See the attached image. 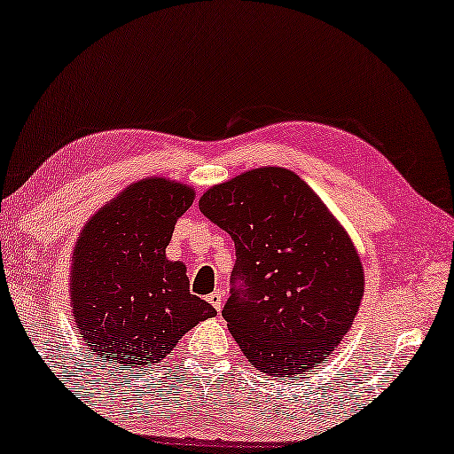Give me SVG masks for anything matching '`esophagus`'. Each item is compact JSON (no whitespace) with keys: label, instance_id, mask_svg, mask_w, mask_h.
I'll list each match as a JSON object with an SVG mask.
<instances>
[{"label":"esophagus","instance_id":"1","mask_svg":"<svg viewBox=\"0 0 454 454\" xmlns=\"http://www.w3.org/2000/svg\"><path fill=\"white\" fill-rule=\"evenodd\" d=\"M207 301H209L215 309L221 311V308H223V294L217 289V292H213L209 297H207Z\"/></svg>","mask_w":454,"mask_h":454}]
</instances>
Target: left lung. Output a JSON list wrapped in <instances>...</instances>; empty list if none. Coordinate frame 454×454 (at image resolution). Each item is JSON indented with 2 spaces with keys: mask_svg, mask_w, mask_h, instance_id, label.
<instances>
[{
  "mask_svg": "<svg viewBox=\"0 0 454 454\" xmlns=\"http://www.w3.org/2000/svg\"><path fill=\"white\" fill-rule=\"evenodd\" d=\"M199 209L235 243L221 314L251 366L279 380L317 366L364 295L358 254L328 207L292 170L267 167L209 189Z\"/></svg>",
  "mask_w": 454,
  "mask_h": 454,
  "instance_id": "8db88e82",
  "label": "left lung"
}]
</instances>
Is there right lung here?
I'll return each instance as SVG.
<instances>
[{"label": "right lung", "mask_w": 454, "mask_h": 454, "mask_svg": "<svg viewBox=\"0 0 454 454\" xmlns=\"http://www.w3.org/2000/svg\"><path fill=\"white\" fill-rule=\"evenodd\" d=\"M195 192L145 178L94 215L78 239L72 308L82 338L118 368L159 364L191 328L217 311L189 289L187 267L165 249Z\"/></svg>", "instance_id": "obj_1"}]
</instances>
